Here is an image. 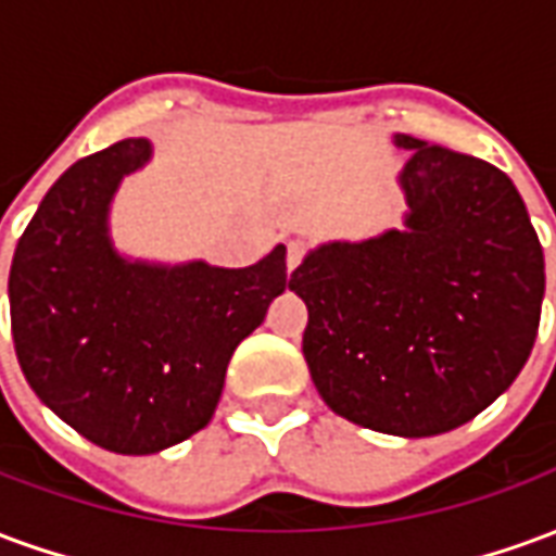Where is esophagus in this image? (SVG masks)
<instances>
[{
  "mask_svg": "<svg viewBox=\"0 0 556 556\" xmlns=\"http://www.w3.org/2000/svg\"><path fill=\"white\" fill-rule=\"evenodd\" d=\"M303 253H306V247H303L301 241H291L289 243V250H286V270H294V267L301 265V258H303Z\"/></svg>",
  "mask_w": 556,
  "mask_h": 556,
  "instance_id": "34e87169",
  "label": "esophagus"
}]
</instances>
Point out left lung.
Instances as JSON below:
<instances>
[{
	"mask_svg": "<svg viewBox=\"0 0 556 556\" xmlns=\"http://www.w3.org/2000/svg\"><path fill=\"white\" fill-rule=\"evenodd\" d=\"M399 172L405 226L303 255V357L327 408L363 429L431 438L509 390L545 298V255L509 175L426 139Z\"/></svg>",
	"mask_w": 556,
	"mask_h": 556,
	"instance_id": "8db88e82",
	"label": "left lung"
}]
</instances>
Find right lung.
Returning a JSON list of instances; mask_svg holds the SVG:
<instances>
[{
    "label": "right lung",
    "mask_w": 556,
    "mask_h": 556,
    "mask_svg": "<svg viewBox=\"0 0 556 556\" xmlns=\"http://www.w3.org/2000/svg\"><path fill=\"white\" fill-rule=\"evenodd\" d=\"M151 154L139 137L77 160L41 199L8 277L14 351L35 396L118 455L205 429L235 349L291 289L282 243L250 267L122 253L113 199Z\"/></svg>",
    "instance_id": "add662e5"
}]
</instances>
